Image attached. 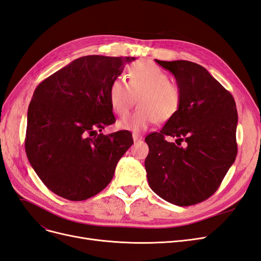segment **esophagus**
Listing matches in <instances>:
<instances>
[{"instance_id":"esophagus-1","label":"esophagus","mask_w":261,"mask_h":261,"mask_svg":"<svg viewBox=\"0 0 261 261\" xmlns=\"http://www.w3.org/2000/svg\"><path fill=\"white\" fill-rule=\"evenodd\" d=\"M133 139H134V141H135V143H137V141H139V140L143 139V136L139 135V134L134 133V134H133Z\"/></svg>"}]
</instances>
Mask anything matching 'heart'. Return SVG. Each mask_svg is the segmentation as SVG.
Here are the masks:
<instances>
[{
    "label": "heart",
    "mask_w": 261,
    "mask_h": 261,
    "mask_svg": "<svg viewBox=\"0 0 261 261\" xmlns=\"http://www.w3.org/2000/svg\"><path fill=\"white\" fill-rule=\"evenodd\" d=\"M127 83L121 78L109 87V101L113 112L125 116L135 105L136 112L117 122V127L132 132H143L154 121L164 123L179 110L181 91L179 87L170 82V76L151 62H136L128 66Z\"/></svg>",
    "instance_id": "b5f03b06"
}]
</instances>
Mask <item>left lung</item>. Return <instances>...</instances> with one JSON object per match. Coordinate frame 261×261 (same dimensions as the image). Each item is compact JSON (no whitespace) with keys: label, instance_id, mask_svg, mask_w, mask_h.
<instances>
[{"label":"left lung","instance_id":"8db88e82","mask_svg":"<svg viewBox=\"0 0 261 261\" xmlns=\"http://www.w3.org/2000/svg\"><path fill=\"white\" fill-rule=\"evenodd\" d=\"M155 62L174 75L178 112L145 140L150 188L176 206H192L216 193L238 154V111L232 94L208 70L189 61ZM175 138L170 143L165 137Z\"/></svg>","mask_w":261,"mask_h":261}]
</instances>
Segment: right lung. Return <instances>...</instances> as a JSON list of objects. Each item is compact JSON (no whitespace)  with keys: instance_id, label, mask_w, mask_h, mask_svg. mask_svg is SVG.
Returning a JSON list of instances; mask_svg holds the SVG:
<instances>
[{"instance_id":"obj_1","label":"right lung","mask_w":261,"mask_h":261,"mask_svg":"<svg viewBox=\"0 0 261 261\" xmlns=\"http://www.w3.org/2000/svg\"><path fill=\"white\" fill-rule=\"evenodd\" d=\"M135 58L87 55L38 85L27 113L25 148L43 184L63 198L82 201L113 178L132 134L102 132L115 122L109 87Z\"/></svg>"}]
</instances>
